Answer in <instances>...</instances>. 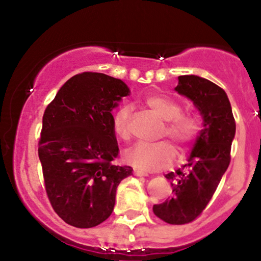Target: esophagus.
<instances>
[{"mask_svg": "<svg viewBox=\"0 0 261 261\" xmlns=\"http://www.w3.org/2000/svg\"><path fill=\"white\" fill-rule=\"evenodd\" d=\"M134 174L136 176H148L147 172H143V170H139V169H135Z\"/></svg>", "mask_w": 261, "mask_h": 261, "instance_id": "esophagus-1", "label": "esophagus"}]
</instances>
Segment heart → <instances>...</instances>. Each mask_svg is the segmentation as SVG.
I'll return each instance as SVG.
<instances>
[{"instance_id":"b5f03b06","label":"heart","mask_w":261,"mask_h":261,"mask_svg":"<svg viewBox=\"0 0 261 261\" xmlns=\"http://www.w3.org/2000/svg\"><path fill=\"white\" fill-rule=\"evenodd\" d=\"M142 106L163 121L160 137H168L184 151L199 136L201 125L199 118L191 112H181L180 104L166 95L154 94L143 98ZM130 109L121 107L114 113L112 119L113 133L119 140L130 136ZM175 148L167 141L155 145L137 143L124 152V160L141 170H162L174 163Z\"/></svg>"}]
</instances>
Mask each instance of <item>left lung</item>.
<instances>
[{"label":"left lung","mask_w":261,"mask_h":261,"mask_svg":"<svg viewBox=\"0 0 261 261\" xmlns=\"http://www.w3.org/2000/svg\"><path fill=\"white\" fill-rule=\"evenodd\" d=\"M175 91L193 100L202 116L203 128L184 164L166 178L172 182V196L153 205V212L169 224L193 222L201 215L220 184L230 162L236 121L226 92L202 77L179 76Z\"/></svg>","instance_id":"8db88e82"}]
</instances>
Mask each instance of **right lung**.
Segmentation results:
<instances>
[{
    "mask_svg": "<svg viewBox=\"0 0 261 261\" xmlns=\"http://www.w3.org/2000/svg\"><path fill=\"white\" fill-rule=\"evenodd\" d=\"M128 93L121 80L79 73L44 112L38 154L45 190L59 217L77 228L104 222L114 210L116 188L133 174L131 167L113 163L119 147L112 110Z\"/></svg>",
    "mask_w": 261,
    "mask_h": 261,
    "instance_id": "right-lung-1",
    "label": "right lung"
}]
</instances>
